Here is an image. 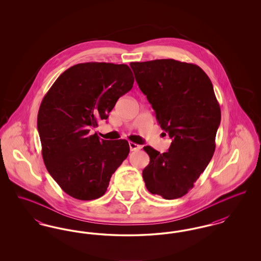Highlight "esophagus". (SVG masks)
Returning a JSON list of instances; mask_svg holds the SVG:
<instances>
[{
	"instance_id": "obj_1",
	"label": "esophagus",
	"mask_w": 261,
	"mask_h": 261,
	"mask_svg": "<svg viewBox=\"0 0 261 261\" xmlns=\"http://www.w3.org/2000/svg\"><path fill=\"white\" fill-rule=\"evenodd\" d=\"M129 148H130V150L135 151V150H139V149H141V146H139L136 143L130 142V143H129Z\"/></svg>"
}]
</instances>
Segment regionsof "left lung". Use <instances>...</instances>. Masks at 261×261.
Instances as JSON below:
<instances>
[{
    "label": "left lung",
    "instance_id": "obj_1",
    "mask_svg": "<svg viewBox=\"0 0 261 261\" xmlns=\"http://www.w3.org/2000/svg\"><path fill=\"white\" fill-rule=\"evenodd\" d=\"M130 66L159 124L172 139L163 153L144 147L149 156L143 170L145 184L149 193L163 199L181 198L215 150L221 112L211 79L198 65L175 60L131 62Z\"/></svg>",
    "mask_w": 261,
    "mask_h": 261
}]
</instances>
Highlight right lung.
<instances>
[{
  "mask_svg": "<svg viewBox=\"0 0 261 261\" xmlns=\"http://www.w3.org/2000/svg\"><path fill=\"white\" fill-rule=\"evenodd\" d=\"M134 76L126 64L78 63L55 81L41 102L37 127L44 163L63 192L91 200L105 195L128 156L126 140H99L90 130L108 119Z\"/></svg>",
  "mask_w": 261,
  "mask_h": 261,
  "instance_id": "right-lung-1",
  "label": "right lung"
}]
</instances>
